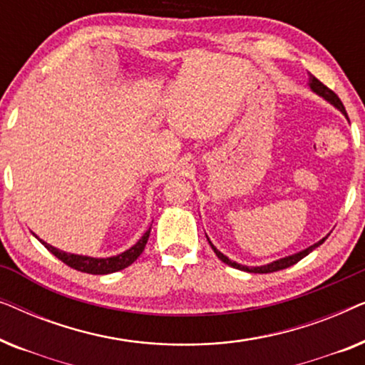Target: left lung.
Wrapping results in <instances>:
<instances>
[{
  "label": "left lung",
  "mask_w": 365,
  "mask_h": 365,
  "mask_svg": "<svg viewBox=\"0 0 365 365\" xmlns=\"http://www.w3.org/2000/svg\"><path fill=\"white\" fill-rule=\"evenodd\" d=\"M309 84H311V89H312L314 93H317L319 96H322L324 99H327V101L331 103V104H334V106H336L337 109H341V111L344 113V116L347 118L346 108H344L342 101H341V99H339V96H337L336 93L332 91V89H329V88L326 86V84L319 81V79H317L316 76H312V74H311V83H309ZM347 119H349V118H347ZM324 241H326V237H324L322 241H319L317 244H314V246L307 247L306 251H302V252H297V254H294V256H289V257L279 259V261H274V262H271V264H267V266H261V267H246V266H241V264H237V262H232L231 259L224 256L222 252H219L217 249L212 246V242H211V241H209V244H211L212 251L216 252V256H217L219 259H221L222 262H226L227 266H231V267H236V269H241V271L254 272V274H267V272H276V271H281V269H286V267H291V266H294V264H297L299 261H301L302 257H306L309 252H312L314 249L321 246V244H322Z\"/></svg>",
  "instance_id": "8db88e82"
}]
</instances>
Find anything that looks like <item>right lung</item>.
Returning a JSON list of instances; mask_svg holds the SVG:
<instances>
[{"mask_svg":"<svg viewBox=\"0 0 365 365\" xmlns=\"http://www.w3.org/2000/svg\"><path fill=\"white\" fill-rule=\"evenodd\" d=\"M149 232H151V227L144 232V236L139 239V241L134 244L131 249H128L126 252L119 254V256L114 257H106V259H96V257H88V256H78V254H68L59 251V249L49 246V244L43 242L41 239L39 241L43 242V246L48 249L49 252L54 254L59 261H63L66 266L76 269V271L88 272V274H111L116 271H121V269L131 266V264L136 261V259L141 256V252L146 247Z\"/></svg>","mask_w":365,"mask_h":365,"instance_id":"right-lung-1","label":"right lung"}]
</instances>
